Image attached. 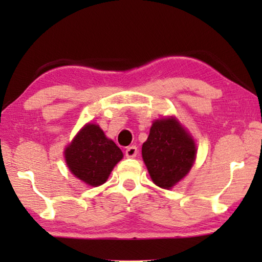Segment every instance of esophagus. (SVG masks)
I'll use <instances>...</instances> for the list:
<instances>
[{"label": "esophagus", "instance_id": "obj_1", "mask_svg": "<svg viewBox=\"0 0 262 262\" xmlns=\"http://www.w3.org/2000/svg\"><path fill=\"white\" fill-rule=\"evenodd\" d=\"M137 152H138L137 148H136L135 145H132V146H128V148H126L125 155H126V157H130V159H134V157H136V155H137Z\"/></svg>", "mask_w": 262, "mask_h": 262}]
</instances>
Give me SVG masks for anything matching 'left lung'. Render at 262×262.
Returning a JSON list of instances; mask_svg holds the SVG:
<instances>
[{
    "instance_id": "left-lung-1",
    "label": "left lung",
    "mask_w": 262,
    "mask_h": 262,
    "mask_svg": "<svg viewBox=\"0 0 262 262\" xmlns=\"http://www.w3.org/2000/svg\"><path fill=\"white\" fill-rule=\"evenodd\" d=\"M195 151L193 139L174 118L154 121L142 146L143 160L152 181L166 189L188 173Z\"/></svg>"
}]
</instances>
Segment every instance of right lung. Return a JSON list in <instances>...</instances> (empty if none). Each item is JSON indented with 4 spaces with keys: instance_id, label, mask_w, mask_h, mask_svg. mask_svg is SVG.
<instances>
[{
    "instance_id": "add662e5",
    "label": "right lung",
    "mask_w": 262,
    "mask_h": 262,
    "mask_svg": "<svg viewBox=\"0 0 262 262\" xmlns=\"http://www.w3.org/2000/svg\"><path fill=\"white\" fill-rule=\"evenodd\" d=\"M64 154L71 173L91 186L106 182L113 167L123 159L116 143L94 124L85 125Z\"/></svg>"
}]
</instances>
